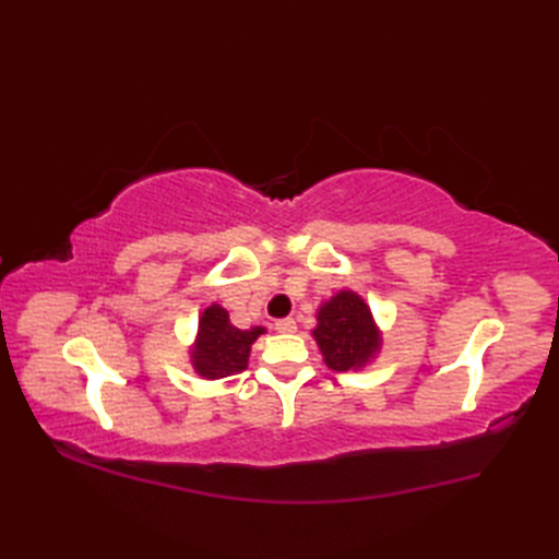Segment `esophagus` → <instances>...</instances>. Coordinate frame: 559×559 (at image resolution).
I'll return each instance as SVG.
<instances>
[{
	"label": "esophagus",
	"mask_w": 559,
	"mask_h": 559,
	"mask_svg": "<svg viewBox=\"0 0 559 559\" xmlns=\"http://www.w3.org/2000/svg\"><path fill=\"white\" fill-rule=\"evenodd\" d=\"M275 331L277 333H294L296 331V321L289 317V319H280L275 324Z\"/></svg>",
	"instance_id": "obj_1"
}]
</instances>
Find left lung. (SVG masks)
<instances>
[{"label":"left lung","instance_id":"obj_1","mask_svg":"<svg viewBox=\"0 0 559 559\" xmlns=\"http://www.w3.org/2000/svg\"><path fill=\"white\" fill-rule=\"evenodd\" d=\"M314 341L333 370H354L364 366L380 347L373 317L366 302L352 292H341L326 306H321Z\"/></svg>","mask_w":559,"mask_h":559}]
</instances>
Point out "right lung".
I'll list each match as a JSON object with an SVG mask.
<instances>
[{"label": "right lung", "instance_id": "add662e5", "mask_svg": "<svg viewBox=\"0 0 559 559\" xmlns=\"http://www.w3.org/2000/svg\"><path fill=\"white\" fill-rule=\"evenodd\" d=\"M263 333L261 326L242 331L235 329L228 312L218 306L207 308L200 319L198 343L193 349V366L207 380L238 376L247 368L249 349Z\"/></svg>", "mask_w": 559, "mask_h": 559}]
</instances>
